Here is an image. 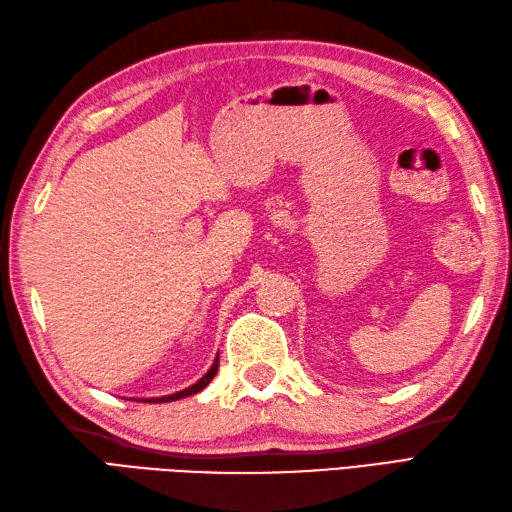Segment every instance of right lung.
Wrapping results in <instances>:
<instances>
[{
	"label": "right lung",
	"mask_w": 512,
	"mask_h": 512,
	"mask_svg": "<svg viewBox=\"0 0 512 512\" xmlns=\"http://www.w3.org/2000/svg\"><path fill=\"white\" fill-rule=\"evenodd\" d=\"M217 369H219V354H217V358H215V363H213V367H210L208 371H206V376L202 378V380H197L193 386H189V389H184V391H178V393H173V395H165V397H152V400H136V402H149V404H162V402H176V400H182V397H189V395H195V393H199L204 389V386H208V382L215 378V373H217Z\"/></svg>",
	"instance_id": "obj_1"
}]
</instances>
